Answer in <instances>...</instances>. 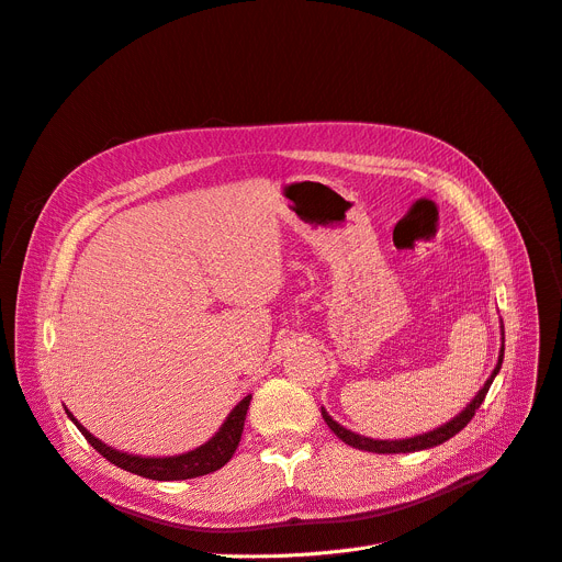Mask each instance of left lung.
Wrapping results in <instances>:
<instances>
[{"instance_id": "left-lung-1", "label": "left lung", "mask_w": 562, "mask_h": 562, "mask_svg": "<svg viewBox=\"0 0 562 562\" xmlns=\"http://www.w3.org/2000/svg\"><path fill=\"white\" fill-rule=\"evenodd\" d=\"M501 339H503V345H501V353H498L496 368H494L492 376L486 379V383L480 387V393L473 397V402H471L467 408H463V411L459 413V416H454L450 423H446V425H441V427H436V429H431V431H427V434L411 436V438H400V441H376V438L360 436V434H356V431H351V429H347V427H341L339 423H335V420L328 416V411H326L324 406H322V416H324L326 425L330 427V431H333L337 438H341V441H345L347 446L358 448V450L379 452V454H400V452H418V450H427V448H434V446H441V443L450 441V438H452L454 434H459L463 427H467V425L473 420L475 411H477L480 404L484 402V397H486V393H490V387H492L496 374L501 372L503 356H505V328H503V322H501Z\"/></svg>"}]
</instances>
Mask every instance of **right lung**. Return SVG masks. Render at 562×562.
Wrapping results in <instances>:
<instances>
[{"label": "right lung", "instance_id": "add662e5", "mask_svg": "<svg viewBox=\"0 0 562 562\" xmlns=\"http://www.w3.org/2000/svg\"><path fill=\"white\" fill-rule=\"evenodd\" d=\"M252 395L243 397L227 416V420L223 423V427L215 431L213 438L200 448H194L190 452L183 454H175V457H142V454H128L114 450L110 446H105L103 441H99L93 434H89L76 418L72 413L66 408L68 418L76 423V427L82 431V436L93 446V450H99L108 461H112L114 467L124 469L128 473L149 477V480H188V477H200V475H209L217 469H223L225 463L232 459V454L238 448L240 434H243V425H246V413L250 406Z\"/></svg>", "mask_w": 562, "mask_h": 562}]
</instances>
